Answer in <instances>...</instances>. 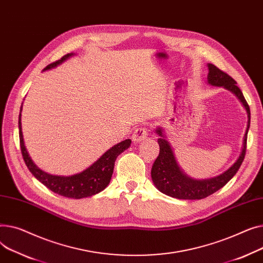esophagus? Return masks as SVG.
<instances>
[{
	"label": "esophagus",
	"mask_w": 263,
	"mask_h": 263,
	"mask_svg": "<svg viewBox=\"0 0 263 263\" xmlns=\"http://www.w3.org/2000/svg\"><path fill=\"white\" fill-rule=\"evenodd\" d=\"M147 138V129H145L144 127H139L137 128L134 134H133V141L135 143L141 142L143 141L144 139Z\"/></svg>",
	"instance_id": "esophagus-1"
}]
</instances>
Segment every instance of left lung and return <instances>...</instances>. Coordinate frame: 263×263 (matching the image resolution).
I'll return each mask as SVG.
<instances>
[{
    "label": "left lung",
    "mask_w": 263,
    "mask_h": 263,
    "mask_svg": "<svg viewBox=\"0 0 263 263\" xmlns=\"http://www.w3.org/2000/svg\"><path fill=\"white\" fill-rule=\"evenodd\" d=\"M207 67V83L214 87H223L233 92L248 114V126H246L243 137L242 149L236 162L222 174L207 179H194L184 173L176 160L171 144L166 140L163 128L158 126L155 129L156 134L160 137L158 138L160 151L159 156L152 166V180L160 192L179 199H202L217 192L236 175L245 156L246 140H248V133L251 124L250 106L245 101L242 91L237 86V83L233 77H230L212 64H208Z\"/></svg>",
    "instance_id": "8db88e82"
}]
</instances>
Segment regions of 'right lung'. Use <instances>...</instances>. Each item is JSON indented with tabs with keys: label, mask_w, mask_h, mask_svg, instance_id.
<instances>
[{
	"label": "right lung",
	"mask_w": 263,
	"mask_h": 263,
	"mask_svg": "<svg viewBox=\"0 0 263 263\" xmlns=\"http://www.w3.org/2000/svg\"><path fill=\"white\" fill-rule=\"evenodd\" d=\"M75 54L70 53L65 55L63 58L55 61V63L46 66L43 71L51 70L56 68L64 61L69 59L70 57L74 56ZM23 105V103H22ZM22 105L20 108V115H19V138H20V146L22 156L27 165L28 170L41 183H43L46 188H49L51 191L69 198L80 199L84 197H89L92 195H96L103 191L110 182L115 161L117 157L121 153L124 152L130 146V139L122 141L112 147H110L107 152H105L103 155L95 162L92 163L89 167L84 170L83 172L77 173L71 176H60V175H52L46 173L40 167L36 165V163L30 158L29 154L26 149L23 139L22 133V123H21V111H22Z\"/></svg>",
	"instance_id": "right-lung-1"
}]
</instances>
